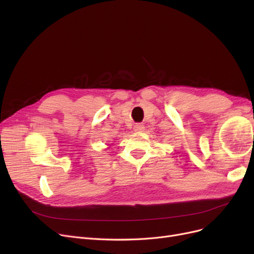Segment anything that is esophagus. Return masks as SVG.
Returning a JSON list of instances; mask_svg holds the SVG:
<instances>
[{
  "label": "esophagus",
  "instance_id": "1",
  "mask_svg": "<svg viewBox=\"0 0 254 254\" xmlns=\"http://www.w3.org/2000/svg\"><path fill=\"white\" fill-rule=\"evenodd\" d=\"M143 128H144V127H143V125H141V124H135V126H134V130L136 131V133H140V131L143 130Z\"/></svg>",
  "mask_w": 254,
  "mask_h": 254
}]
</instances>
